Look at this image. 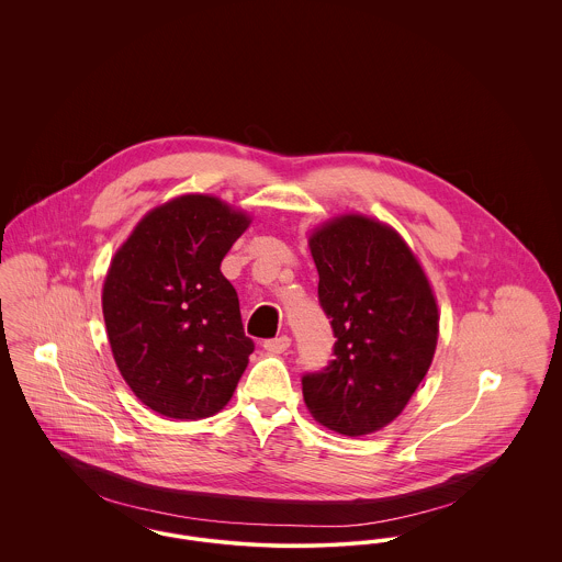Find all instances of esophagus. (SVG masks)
I'll return each mask as SVG.
<instances>
[{"instance_id": "esophagus-1", "label": "esophagus", "mask_w": 562, "mask_h": 562, "mask_svg": "<svg viewBox=\"0 0 562 562\" xmlns=\"http://www.w3.org/2000/svg\"><path fill=\"white\" fill-rule=\"evenodd\" d=\"M263 348L268 349L269 353H284L286 349L291 348V337L282 335V337H276V339H268L263 344Z\"/></svg>"}]
</instances>
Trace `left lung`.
<instances>
[{
    "instance_id": "8db88e82",
    "label": "left lung",
    "mask_w": 562,
    "mask_h": 562,
    "mask_svg": "<svg viewBox=\"0 0 562 562\" xmlns=\"http://www.w3.org/2000/svg\"><path fill=\"white\" fill-rule=\"evenodd\" d=\"M335 360L303 376V401L344 436L392 424L424 381L438 344V303L401 234L367 214H337L310 234Z\"/></svg>"
}]
</instances>
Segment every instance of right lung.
<instances>
[{
  "label": "right lung",
  "instance_id": "obj_1",
  "mask_svg": "<svg viewBox=\"0 0 562 562\" xmlns=\"http://www.w3.org/2000/svg\"><path fill=\"white\" fill-rule=\"evenodd\" d=\"M252 216L209 193L151 209L115 250L103 282L113 360L134 396L170 419L232 401L255 344L221 261Z\"/></svg>",
  "mask_w": 562,
  "mask_h": 562
}]
</instances>
